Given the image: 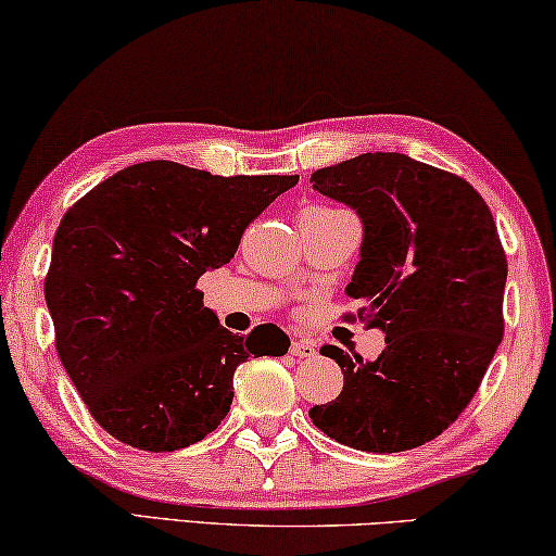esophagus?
I'll return each mask as SVG.
<instances>
[{"mask_svg":"<svg viewBox=\"0 0 556 556\" xmlns=\"http://www.w3.org/2000/svg\"><path fill=\"white\" fill-rule=\"evenodd\" d=\"M292 354L296 358H312V356H316L314 341H309V339H294L292 341Z\"/></svg>","mask_w":556,"mask_h":556,"instance_id":"34e87169","label":"esophagus"}]
</instances>
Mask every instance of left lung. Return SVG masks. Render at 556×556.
I'll list each match as a JSON object with an SVG mask.
<instances>
[{"label":"left lung","instance_id":"1","mask_svg":"<svg viewBox=\"0 0 556 556\" xmlns=\"http://www.w3.org/2000/svg\"><path fill=\"white\" fill-rule=\"evenodd\" d=\"M364 223L346 319L386 333L376 361L324 343L343 389L309 418L339 443L401 453L468 408L505 333L507 257L488 202L460 175L401 153H364L312 175Z\"/></svg>","mask_w":556,"mask_h":556}]
</instances>
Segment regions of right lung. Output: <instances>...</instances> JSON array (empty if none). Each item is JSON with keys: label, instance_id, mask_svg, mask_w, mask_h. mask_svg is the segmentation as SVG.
<instances>
[{"label": "right lung", "instance_id": "right-lung-1", "mask_svg": "<svg viewBox=\"0 0 556 556\" xmlns=\"http://www.w3.org/2000/svg\"><path fill=\"white\" fill-rule=\"evenodd\" d=\"M296 182L148 161L66 210L43 294L61 364L105 433L148 453L188 447L230 413L237 366L287 354L275 324L227 331L198 279L230 262L254 217Z\"/></svg>", "mask_w": 556, "mask_h": 556}]
</instances>
